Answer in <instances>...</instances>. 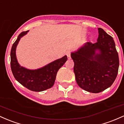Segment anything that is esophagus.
<instances>
[{"mask_svg": "<svg viewBox=\"0 0 124 124\" xmlns=\"http://www.w3.org/2000/svg\"><path fill=\"white\" fill-rule=\"evenodd\" d=\"M66 54L67 55V57L68 59L70 60L71 59V55H70V51H67L66 52Z\"/></svg>", "mask_w": 124, "mask_h": 124, "instance_id": "1", "label": "esophagus"}]
</instances>
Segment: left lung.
I'll use <instances>...</instances> for the list:
<instances>
[{"label": "left lung", "instance_id": "8db88e82", "mask_svg": "<svg viewBox=\"0 0 124 124\" xmlns=\"http://www.w3.org/2000/svg\"><path fill=\"white\" fill-rule=\"evenodd\" d=\"M98 30L97 42L85 43L71 53L77 83L93 93L103 91L113 84L119 64L113 38L102 29Z\"/></svg>", "mask_w": 124, "mask_h": 124}]
</instances>
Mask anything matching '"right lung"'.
<instances>
[{
  "label": "right lung",
  "instance_id": "1",
  "mask_svg": "<svg viewBox=\"0 0 124 124\" xmlns=\"http://www.w3.org/2000/svg\"><path fill=\"white\" fill-rule=\"evenodd\" d=\"M29 31L22 32L12 45L10 52L11 69L15 79L22 85L31 91L40 92L53 86L57 71L67 60V56L64 55L43 67L36 70L27 69L21 66L16 57V47L20 39Z\"/></svg>",
  "mask_w": 124,
  "mask_h": 124
}]
</instances>
